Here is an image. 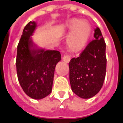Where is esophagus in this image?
Listing matches in <instances>:
<instances>
[{
    "instance_id": "obj_1",
    "label": "esophagus",
    "mask_w": 123,
    "mask_h": 123,
    "mask_svg": "<svg viewBox=\"0 0 123 123\" xmlns=\"http://www.w3.org/2000/svg\"><path fill=\"white\" fill-rule=\"evenodd\" d=\"M62 59H63V60L65 62H66V63H69L70 60H71V57H70L69 55H64L63 56V57H62Z\"/></svg>"
}]
</instances>
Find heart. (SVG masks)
<instances>
[{
	"label": "heart",
	"instance_id": "1",
	"mask_svg": "<svg viewBox=\"0 0 123 123\" xmlns=\"http://www.w3.org/2000/svg\"><path fill=\"white\" fill-rule=\"evenodd\" d=\"M66 28L71 32L67 39L68 47L73 51L78 52L85 48L91 34V26L89 22L80 19H72Z\"/></svg>",
	"mask_w": 123,
	"mask_h": 123
}]
</instances>
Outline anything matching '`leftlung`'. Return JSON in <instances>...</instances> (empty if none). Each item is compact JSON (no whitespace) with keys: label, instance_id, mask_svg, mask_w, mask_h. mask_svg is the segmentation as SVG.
<instances>
[{"label":"left lung","instance_id":"8db88e82","mask_svg":"<svg viewBox=\"0 0 123 123\" xmlns=\"http://www.w3.org/2000/svg\"><path fill=\"white\" fill-rule=\"evenodd\" d=\"M94 38L80 56L72 58L69 63L71 89L83 99L91 98L99 93L106 74V43L98 27L95 29Z\"/></svg>","mask_w":123,"mask_h":123}]
</instances>
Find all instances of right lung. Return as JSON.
I'll use <instances>...</instances> for the list:
<instances>
[{"label":"right lung","instance_id":"1","mask_svg":"<svg viewBox=\"0 0 123 123\" xmlns=\"http://www.w3.org/2000/svg\"><path fill=\"white\" fill-rule=\"evenodd\" d=\"M36 27L34 21L24 27L17 47L16 66L24 93L32 99H41L52 92L55 68L61 60V54L36 48L31 38Z\"/></svg>","mask_w":123,"mask_h":123}]
</instances>
